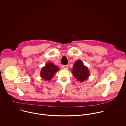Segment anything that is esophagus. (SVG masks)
Returning <instances> with one entry per match:
<instances>
[{
	"label": "esophagus",
	"instance_id": "34e87169",
	"mask_svg": "<svg viewBox=\"0 0 126 126\" xmlns=\"http://www.w3.org/2000/svg\"><path fill=\"white\" fill-rule=\"evenodd\" d=\"M62 67H63V68H64V69H67L68 68V67H69V66H68V65H63V66H62Z\"/></svg>",
	"mask_w": 126,
	"mask_h": 126
}]
</instances>
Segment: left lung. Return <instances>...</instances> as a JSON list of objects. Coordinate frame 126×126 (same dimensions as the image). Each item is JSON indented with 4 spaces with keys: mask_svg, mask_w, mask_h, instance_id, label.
<instances>
[{
    "mask_svg": "<svg viewBox=\"0 0 126 126\" xmlns=\"http://www.w3.org/2000/svg\"><path fill=\"white\" fill-rule=\"evenodd\" d=\"M72 72L75 78L81 82L86 80L90 75L88 68L84 65L81 60H78L75 62Z\"/></svg>",
    "mask_w": 126,
    "mask_h": 126,
    "instance_id": "8db88e82",
    "label": "left lung"
}]
</instances>
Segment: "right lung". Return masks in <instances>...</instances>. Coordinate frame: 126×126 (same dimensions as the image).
<instances>
[{
	"instance_id": "add662e5",
	"label": "right lung",
	"mask_w": 126,
	"mask_h": 126,
	"mask_svg": "<svg viewBox=\"0 0 126 126\" xmlns=\"http://www.w3.org/2000/svg\"><path fill=\"white\" fill-rule=\"evenodd\" d=\"M59 69L54 64L49 62L43 67L40 72V76L45 81L50 80Z\"/></svg>"
}]
</instances>
